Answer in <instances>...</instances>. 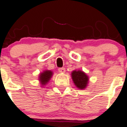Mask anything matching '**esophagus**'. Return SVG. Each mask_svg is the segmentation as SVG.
<instances>
[{"label":"esophagus","mask_w":127,"mask_h":127,"mask_svg":"<svg viewBox=\"0 0 127 127\" xmlns=\"http://www.w3.org/2000/svg\"><path fill=\"white\" fill-rule=\"evenodd\" d=\"M59 72H60V73H65V68H64V67H63V68H59Z\"/></svg>","instance_id":"1"}]
</instances>
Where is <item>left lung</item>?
Listing matches in <instances>:
<instances>
[{"label": "left lung", "mask_w": 127, "mask_h": 127, "mask_svg": "<svg viewBox=\"0 0 127 127\" xmlns=\"http://www.w3.org/2000/svg\"><path fill=\"white\" fill-rule=\"evenodd\" d=\"M72 80L75 85L80 90L86 89L89 84V76L80 70H75L71 73Z\"/></svg>", "instance_id": "obj_1"}]
</instances>
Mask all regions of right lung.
Here are the masks:
<instances>
[{"label":"right lung","mask_w":127,"mask_h":127,"mask_svg":"<svg viewBox=\"0 0 127 127\" xmlns=\"http://www.w3.org/2000/svg\"><path fill=\"white\" fill-rule=\"evenodd\" d=\"M53 72L50 70H45L40 73L38 76V80L41 86L43 87L48 84L53 76Z\"/></svg>","instance_id":"right-lung-1"}]
</instances>
